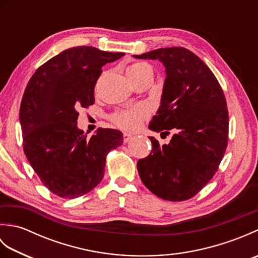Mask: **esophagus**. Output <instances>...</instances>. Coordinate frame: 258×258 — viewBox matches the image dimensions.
I'll return each instance as SVG.
<instances>
[{"mask_svg": "<svg viewBox=\"0 0 258 258\" xmlns=\"http://www.w3.org/2000/svg\"><path fill=\"white\" fill-rule=\"evenodd\" d=\"M133 138V135L132 134H130V133H124L123 134V140H124V142L125 143H127V142Z\"/></svg>", "mask_w": 258, "mask_h": 258, "instance_id": "1", "label": "esophagus"}]
</instances>
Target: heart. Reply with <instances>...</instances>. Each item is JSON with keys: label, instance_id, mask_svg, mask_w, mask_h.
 Returning a JSON list of instances; mask_svg holds the SVG:
<instances>
[{"label": "heart", "instance_id": "b5f03b06", "mask_svg": "<svg viewBox=\"0 0 258 258\" xmlns=\"http://www.w3.org/2000/svg\"><path fill=\"white\" fill-rule=\"evenodd\" d=\"M152 72V69L149 64L143 62H136L127 68L128 79L131 81H134L136 78H139L141 74L144 72ZM149 116V111L144 106H136L131 109H125V111H120L115 113L112 116V120L116 124L118 127L123 128L125 131H136L138 130L142 122Z\"/></svg>", "mask_w": 258, "mask_h": 258}]
</instances>
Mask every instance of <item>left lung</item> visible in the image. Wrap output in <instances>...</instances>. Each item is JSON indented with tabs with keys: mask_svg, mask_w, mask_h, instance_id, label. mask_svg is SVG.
<instances>
[{
	"mask_svg": "<svg viewBox=\"0 0 258 258\" xmlns=\"http://www.w3.org/2000/svg\"><path fill=\"white\" fill-rule=\"evenodd\" d=\"M134 57L158 59L165 67L161 105L149 127L175 132L164 145L150 136L152 152L138 162L140 177L163 200H189L212 179L225 154V95L212 71L187 48H157Z\"/></svg>",
	"mask_w": 258,
	"mask_h": 258,
	"instance_id": "1",
	"label": "left lung"
}]
</instances>
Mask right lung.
Wrapping results in <instances>:
<instances>
[{"label": "right lung", "mask_w": 258, "mask_h": 258, "mask_svg": "<svg viewBox=\"0 0 258 258\" xmlns=\"http://www.w3.org/2000/svg\"><path fill=\"white\" fill-rule=\"evenodd\" d=\"M124 53L71 47L38 68L20 107L23 150L41 182L63 199H76L100 184L107 153L123 143L117 130L100 127L87 138L78 127L80 107L94 104L102 67Z\"/></svg>", "instance_id": "right-lung-1"}]
</instances>
